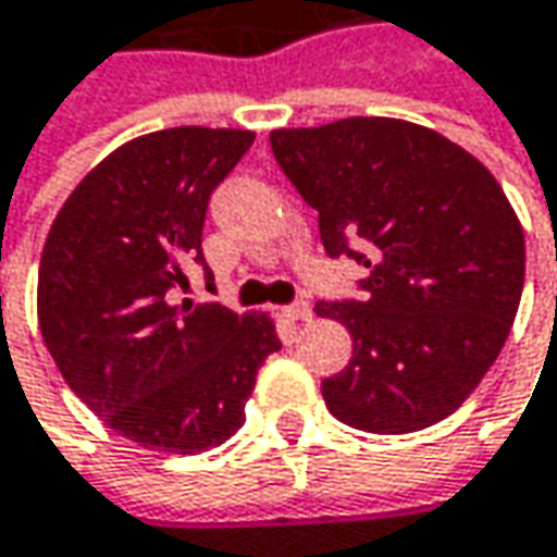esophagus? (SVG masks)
<instances>
[{
	"mask_svg": "<svg viewBox=\"0 0 557 557\" xmlns=\"http://www.w3.org/2000/svg\"><path fill=\"white\" fill-rule=\"evenodd\" d=\"M286 319H293V322H309V319H312V306L299 299V302L286 306Z\"/></svg>",
	"mask_w": 557,
	"mask_h": 557,
	"instance_id": "esophagus-1",
	"label": "esophagus"
}]
</instances>
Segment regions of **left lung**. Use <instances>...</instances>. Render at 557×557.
Instances as JSON below:
<instances>
[{"label":"left lung","mask_w":557,"mask_h":557,"mask_svg":"<svg viewBox=\"0 0 557 557\" xmlns=\"http://www.w3.org/2000/svg\"><path fill=\"white\" fill-rule=\"evenodd\" d=\"M271 146L319 210L325 251L370 268L363 302L315 306L354 337L350 363L322 382L329 411L367 433L449 418L497 360L523 293L527 238L497 177L398 117L280 127Z\"/></svg>","instance_id":"left-lung-1"}]
</instances>
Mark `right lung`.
Wrapping results in <instances>:
<instances>
[{
	"instance_id": "right-lung-1",
	"label": "right lung",
	"mask_w": 557,
	"mask_h": 557,
	"mask_svg": "<svg viewBox=\"0 0 557 557\" xmlns=\"http://www.w3.org/2000/svg\"><path fill=\"white\" fill-rule=\"evenodd\" d=\"M251 143V129L136 136L78 181L44 242L37 322L57 370L108 428L156 453L228 440L280 350L268 312L172 296L187 264H207V200Z\"/></svg>"
}]
</instances>
